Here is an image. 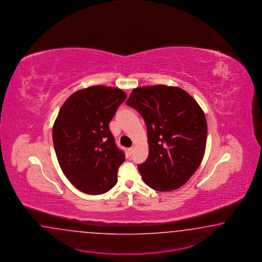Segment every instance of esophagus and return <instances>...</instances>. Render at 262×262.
I'll return each mask as SVG.
<instances>
[{
    "mask_svg": "<svg viewBox=\"0 0 262 262\" xmlns=\"http://www.w3.org/2000/svg\"><path fill=\"white\" fill-rule=\"evenodd\" d=\"M134 146H132V147H129V148H128V153H129V154H133V153H134Z\"/></svg>",
    "mask_w": 262,
    "mask_h": 262,
    "instance_id": "esophagus-1",
    "label": "esophagus"
}]
</instances>
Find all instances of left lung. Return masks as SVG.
<instances>
[{
  "mask_svg": "<svg viewBox=\"0 0 262 262\" xmlns=\"http://www.w3.org/2000/svg\"><path fill=\"white\" fill-rule=\"evenodd\" d=\"M126 104L147 128L148 157L138 165L147 186L169 192L184 185L203 160L208 126L203 110L183 89L167 85L135 88Z\"/></svg>",
  "mask_w": 262,
  "mask_h": 262,
  "instance_id": "left-lung-1",
  "label": "left lung"
}]
</instances>
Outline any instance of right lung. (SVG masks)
<instances>
[{"instance_id":"obj_1","label":"right lung","mask_w":262,"mask_h":262,"mask_svg":"<svg viewBox=\"0 0 262 262\" xmlns=\"http://www.w3.org/2000/svg\"><path fill=\"white\" fill-rule=\"evenodd\" d=\"M127 98L119 88L96 85L76 91L64 101L53 124V140L67 179L88 194H102L117 184L125 154L109 123Z\"/></svg>"}]
</instances>
